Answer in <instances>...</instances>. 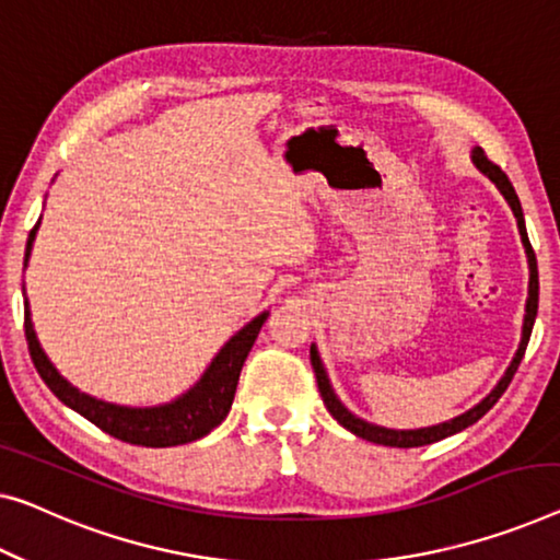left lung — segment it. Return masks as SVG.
<instances>
[{
    "label": "left lung",
    "instance_id": "left-lung-1",
    "mask_svg": "<svg viewBox=\"0 0 560 560\" xmlns=\"http://www.w3.org/2000/svg\"><path fill=\"white\" fill-rule=\"evenodd\" d=\"M472 161L478 168L488 175L490 180L495 183L500 188V194L505 196L508 203H511L515 219H518V231H521V238H523V246H525V254H528V266H530V287H528V304H525V322H523V339H521V347L518 352H515V360L508 366V372L503 374V380L498 382V387L490 392V395L482 399L480 405H475L472 410H467L465 415L455 417V420L450 422H442L435 424V428H424V430H387V428H377V424H370L360 420V417H354L352 412L347 410L345 405L339 402L337 395H334V389L329 387V380H327V372H324V366L319 362V354H316V349L312 347V366H314V374H316V385H319V395L324 399V405H327L329 415L337 420L341 428H347L349 432H354L357 438L362 440H370V442H377V445H387V447H422V445H432V442L438 440H445L450 435H455V432H460L465 428H470L480 420L482 415H486L490 407H493L500 397H503V392L511 385L513 374L518 372V364L525 354V347H528V339H530V331H533V322H536V314H538V261H536V252H533L530 241H528V233H525V221H523V208H521V200L515 196V188L511 186V180H508V175L500 171V165H495L490 158L482 153L478 148L472 153Z\"/></svg>",
    "mask_w": 560,
    "mask_h": 560
}]
</instances>
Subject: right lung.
<instances>
[{
  "instance_id": "add662e5",
  "label": "right lung",
  "mask_w": 560,
  "mask_h": 560,
  "mask_svg": "<svg viewBox=\"0 0 560 560\" xmlns=\"http://www.w3.org/2000/svg\"><path fill=\"white\" fill-rule=\"evenodd\" d=\"M35 233L37 226L30 231L24 264H27L30 258ZM266 316H269L266 312L261 316H256L252 324H246V327L221 349L213 364L208 366L203 380H200L188 395H183L180 399H175V402L165 407H153V410H130V407L100 402V399L82 395V392L74 389L70 382L62 380L60 372L55 370L52 362H49L45 352H42L35 329H32L30 306H24V337H27L30 357L37 366L39 377L45 380V385L55 392V397L60 399V402L72 407V410L80 412L82 417H88L90 422L97 424V428L107 432V435L130 442V445L173 447L186 445V442H194L208 435V432L219 428V424L226 420L233 395H236L241 366H244L248 352H252Z\"/></svg>"
}]
</instances>
